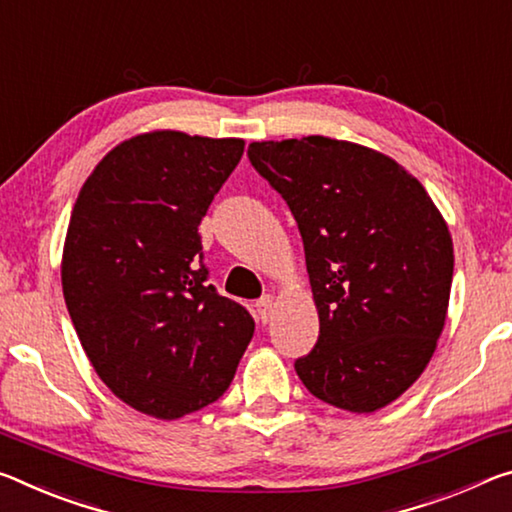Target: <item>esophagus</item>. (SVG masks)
Returning a JSON list of instances; mask_svg holds the SVG:
<instances>
[{"mask_svg": "<svg viewBox=\"0 0 512 512\" xmlns=\"http://www.w3.org/2000/svg\"><path fill=\"white\" fill-rule=\"evenodd\" d=\"M257 314H259V321L262 323H269L273 319V312H275V298L273 296H264L257 300Z\"/></svg>", "mask_w": 512, "mask_h": 512, "instance_id": "34e87169", "label": "esophagus"}]
</instances>
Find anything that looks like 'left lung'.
Wrapping results in <instances>:
<instances>
[{
	"mask_svg": "<svg viewBox=\"0 0 512 512\" xmlns=\"http://www.w3.org/2000/svg\"><path fill=\"white\" fill-rule=\"evenodd\" d=\"M294 214L319 312L296 373L316 399L376 412L431 362L453 278L440 209L408 170L358 143L303 136L248 145Z\"/></svg>",
	"mask_w": 512,
	"mask_h": 512,
	"instance_id": "obj_1",
	"label": "left lung"
}]
</instances>
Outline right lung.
Returning <instances> with one entry per match:
<instances>
[{
    "instance_id": "add662e5",
    "label": "right lung",
    "mask_w": 512,
    "mask_h": 512,
    "mask_svg": "<svg viewBox=\"0 0 512 512\" xmlns=\"http://www.w3.org/2000/svg\"><path fill=\"white\" fill-rule=\"evenodd\" d=\"M243 145L139 134L95 166L72 209L61 262L72 326L102 383L143 415L214 403L253 339L246 307L207 282L198 234Z\"/></svg>"
}]
</instances>
